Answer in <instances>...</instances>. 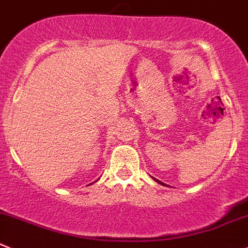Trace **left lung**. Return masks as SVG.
Returning <instances> with one entry per match:
<instances>
[{
	"label": "left lung",
	"instance_id": "8db88e82",
	"mask_svg": "<svg viewBox=\"0 0 248 248\" xmlns=\"http://www.w3.org/2000/svg\"><path fill=\"white\" fill-rule=\"evenodd\" d=\"M156 180V182H158V180L157 179H155ZM158 183H160V184H163V183H161V182H158Z\"/></svg>",
	"mask_w": 248,
	"mask_h": 248
}]
</instances>
